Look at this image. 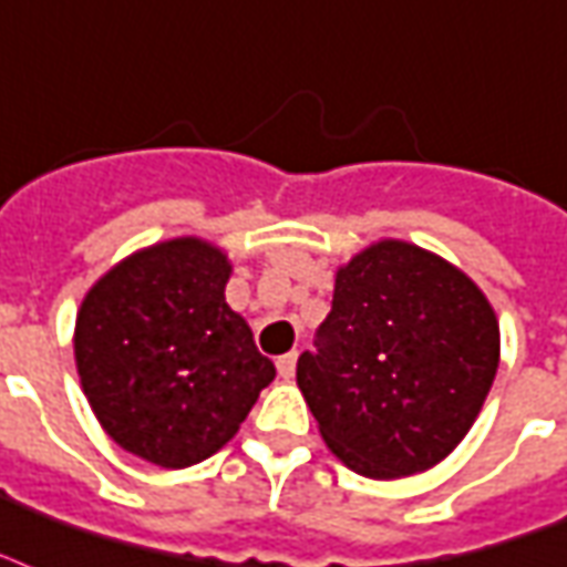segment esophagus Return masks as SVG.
<instances>
[{
	"instance_id": "1",
	"label": "esophagus",
	"mask_w": 567,
	"mask_h": 567,
	"mask_svg": "<svg viewBox=\"0 0 567 567\" xmlns=\"http://www.w3.org/2000/svg\"><path fill=\"white\" fill-rule=\"evenodd\" d=\"M276 369H279V374H282L285 380H291L293 371H297V351L282 353V357L276 360Z\"/></svg>"
}]
</instances>
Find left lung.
<instances>
[{
  "instance_id": "8db88e82",
  "label": "left lung",
  "mask_w": 567,
  "mask_h": 567,
  "mask_svg": "<svg viewBox=\"0 0 567 567\" xmlns=\"http://www.w3.org/2000/svg\"><path fill=\"white\" fill-rule=\"evenodd\" d=\"M499 365V323L478 285L404 240L353 255L297 386L323 443L369 478L440 464L466 437Z\"/></svg>"
}]
</instances>
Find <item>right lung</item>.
<instances>
[{"mask_svg": "<svg viewBox=\"0 0 567 567\" xmlns=\"http://www.w3.org/2000/svg\"><path fill=\"white\" fill-rule=\"evenodd\" d=\"M223 249L175 237L101 276L76 315L73 353L94 416L121 449L166 470L235 437L276 378L226 302Z\"/></svg>", "mask_w": 567, "mask_h": 567, "instance_id": "add662e5", "label": "right lung"}]
</instances>
